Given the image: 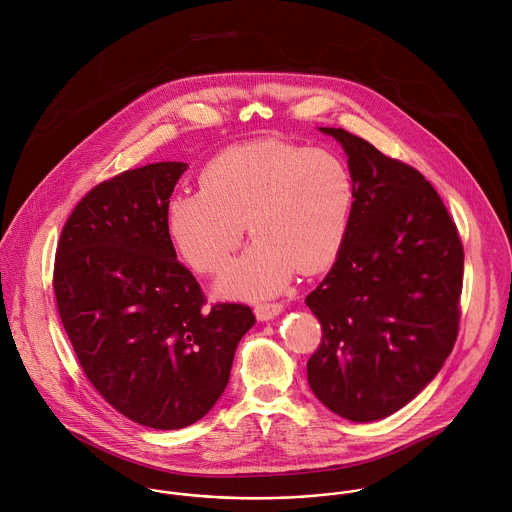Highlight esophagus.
<instances>
[{"instance_id": "obj_1", "label": "esophagus", "mask_w": 512, "mask_h": 512, "mask_svg": "<svg viewBox=\"0 0 512 512\" xmlns=\"http://www.w3.org/2000/svg\"><path fill=\"white\" fill-rule=\"evenodd\" d=\"M284 310V304L280 302H270V304H260L254 308V314L258 320H272Z\"/></svg>"}]
</instances>
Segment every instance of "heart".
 <instances>
[{
    "label": "heart",
    "mask_w": 512,
    "mask_h": 512,
    "mask_svg": "<svg viewBox=\"0 0 512 512\" xmlns=\"http://www.w3.org/2000/svg\"><path fill=\"white\" fill-rule=\"evenodd\" d=\"M200 192L176 194L167 226L180 256L200 274L222 272L248 226L254 244L224 274L230 296L278 294L298 270L334 264L347 238L355 186L338 153L284 139L236 145L200 172Z\"/></svg>",
    "instance_id": "heart-1"
}]
</instances>
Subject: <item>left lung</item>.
I'll list each match as a JSON object with an SVG mask.
<instances>
[{
    "label": "left lung",
    "mask_w": 512,
    "mask_h": 512,
    "mask_svg": "<svg viewBox=\"0 0 512 512\" xmlns=\"http://www.w3.org/2000/svg\"><path fill=\"white\" fill-rule=\"evenodd\" d=\"M355 198L340 256L306 304L322 324L308 361L316 397L349 421L383 419L443 367L461 320L463 242L417 169L343 129Z\"/></svg>",
    "instance_id": "left-lung-1"
}]
</instances>
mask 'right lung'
I'll return each instance as SVG.
<instances>
[{
	"mask_svg": "<svg viewBox=\"0 0 512 512\" xmlns=\"http://www.w3.org/2000/svg\"><path fill=\"white\" fill-rule=\"evenodd\" d=\"M184 163L121 172L69 214L53 292L79 365L101 397L151 429L202 419L230 379L256 318L246 304H210L176 260L167 226Z\"/></svg>",
	"mask_w": 512,
	"mask_h": 512,
	"instance_id": "obj_1",
	"label": "right lung"
}]
</instances>
